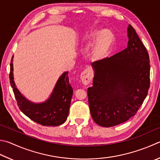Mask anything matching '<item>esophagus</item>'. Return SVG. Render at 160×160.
I'll list each match as a JSON object with an SVG mask.
<instances>
[{"mask_svg": "<svg viewBox=\"0 0 160 160\" xmlns=\"http://www.w3.org/2000/svg\"><path fill=\"white\" fill-rule=\"evenodd\" d=\"M80 79L84 85H88L92 79V73L89 69H85L80 75Z\"/></svg>", "mask_w": 160, "mask_h": 160, "instance_id": "34e87169", "label": "esophagus"}]
</instances>
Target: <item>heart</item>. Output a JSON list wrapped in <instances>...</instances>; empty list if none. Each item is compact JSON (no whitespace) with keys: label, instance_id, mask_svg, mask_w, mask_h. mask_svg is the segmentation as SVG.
<instances>
[{"label":"heart","instance_id":"b5f03b06","mask_svg":"<svg viewBox=\"0 0 160 160\" xmlns=\"http://www.w3.org/2000/svg\"><path fill=\"white\" fill-rule=\"evenodd\" d=\"M92 39H97L92 49L91 56L95 60L102 59L108 53L112 44V38L108 32L97 31L92 34Z\"/></svg>","mask_w":160,"mask_h":160}]
</instances>
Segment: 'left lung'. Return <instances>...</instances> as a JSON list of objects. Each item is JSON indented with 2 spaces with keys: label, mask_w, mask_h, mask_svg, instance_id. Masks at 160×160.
I'll return each mask as SVG.
<instances>
[{
  "label": "left lung",
  "mask_w": 160,
  "mask_h": 160,
  "mask_svg": "<svg viewBox=\"0 0 160 160\" xmlns=\"http://www.w3.org/2000/svg\"><path fill=\"white\" fill-rule=\"evenodd\" d=\"M127 48L92 63L93 86L88 89L90 112L98 125L110 127L134 116L150 88L149 54L134 28Z\"/></svg>",
  "instance_id": "8db88e82"
}]
</instances>
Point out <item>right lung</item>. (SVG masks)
<instances>
[{
  "instance_id": "obj_1",
  "label": "right lung",
  "mask_w": 160,
  "mask_h": 160,
  "mask_svg": "<svg viewBox=\"0 0 160 160\" xmlns=\"http://www.w3.org/2000/svg\"><path fill=\"white\" fill-rule=\"evenodd\" d=\"M12 59L10 62V82L17 106L21 111L35 122L43 126H59L65 122L70 108L72 88L66 72L58 80L50 98L43 103L28 101L16 88L13 80Z\"/></svg>"
}]
</instances>
